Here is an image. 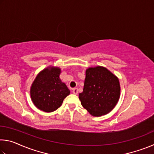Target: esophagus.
Returning a JSON list of instances; mask_svg holds the SVG:
<instances>
[{
	"label": "esophagus",
	"instance_id": "1",
	"mask_svg": "<svg viewBox=\"0 0 154 154\" xmlns=\"http://www.w3.org/2000/svg\"><path fill=\"white\" fill-rule=\"evenodd\" d=\"M77 92H78L77 88H73V89H72V93H73V94H77Z\"/></svg>",
	"mask_w": 154,
	"mask_h": 154
}]
</instances>
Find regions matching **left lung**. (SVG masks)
I'll return each instance as SVG.
<instances>
[{"mask_svg":"<svg viewBox=\"0 0 154 154\" xmlns=\"http://www.w3.org/2000/svg\"><path fill=\"white\" fill-rule=\"evenodd\" d=\"M120 94L119 80L105 68H89L85 72L81 104L93 116L109 113L116 105Z\"/></svg>","mask_w":154,"mask_h":154,"instance_id":"left-lung-1","label":"left lung"}]
</instances>
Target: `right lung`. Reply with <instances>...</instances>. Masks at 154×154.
Segmentation results:
<instances>
[{
	"mask_svg": "<svg viewBox=\"0 0 154 154\" xmlns=\"http://www.w3.org/2000/svg\"><path fill=\"white\" fill-rule=\"evenodd\" d=\"M59 68L45 69L34 81L30 89L33 103L45 112H52L61 106L64 99L69 95L70 90L60 79Z\"/></svg>",
	"mask_w": 154,
	"mask_h": 154,
	"instance_id": "1",
	"label": "right lung"
}]
</instances>
